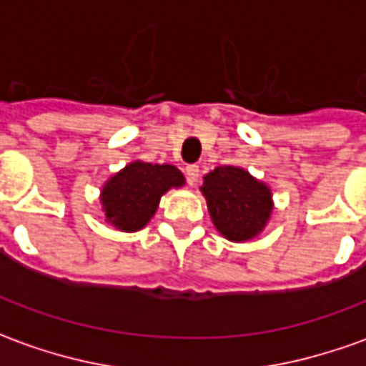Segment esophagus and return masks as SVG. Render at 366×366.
Masks as SVG:
<instances>
[{
  "instance_id": "esophagus-1",
  "label": "esophagus",
  "mask_w": 366,
  "mask_h": 366,
  "mask_svg": "<svg viewBox=\"0 0 366 366\" xmlns=\"http://www.w3.org/2000/svg\"><path fill=\"white\" fill-rule=\"evenodd\" d=\"M186 178H188V182L194 186V184L199 180V168L196 164H190V167H186Z\"/></svg>"
}]
</instances>
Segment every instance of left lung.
<instances>
[{
  "instance_id": "8db88e82",
  "label": "left lung",
  "mask_w": 366,
  "mask_h": 366,
  "mask_svg": "<svg viewBox=\"0 0 366 366\" xmlns=\"http://www.w3.org/2000/svg\"><path fill=\"white\" fill-rule=\"evenodd\" d=\"M202 194L214 227L233 243L251 241L267 227L274 202L269 184L243 167H217L204 176Z\"/></svg>"
}]
</instances>
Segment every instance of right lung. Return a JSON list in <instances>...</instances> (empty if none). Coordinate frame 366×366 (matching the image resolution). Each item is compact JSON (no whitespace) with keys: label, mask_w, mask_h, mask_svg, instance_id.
Masks as SVG:
<instances>
[{"label":"right lung","mask_w":366,"mask_h":366,"mask_svg":"<svg viewBox=\"0 0 366 366\" xmlns=\"http://www.w3.org/2000/svg\"><path fill=\"white\" fill-rule=\"evenodd\" d=\"M184 184L186 178L172 164L133 160L102 186L99 204L105 222L125 233L143 229L157 214L160 198Z\"/></svg>","instance_id":"add662e5"}]
</instances>
